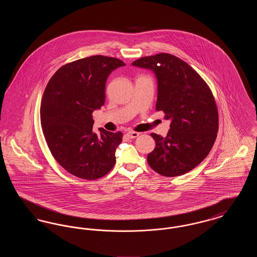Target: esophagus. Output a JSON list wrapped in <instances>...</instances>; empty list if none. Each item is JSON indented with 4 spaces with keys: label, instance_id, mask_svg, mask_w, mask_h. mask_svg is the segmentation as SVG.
I'll use <instances>...</instances> for the list:
<instances>
[{
    "label": "esophagus",
    "instance_id": "obj_1",
    "mask_svg": "<svg viewBox=\"0 0 257 257\" xmlns=\"http://www.w3.org/2000/svg\"><path fill=\"white\" fill-rule=\"evenodd\" d=\"M126 135H127V137H128V138H130V139H135V138L139 137L140 133H138V132H134V131H129V132H127V133H126Z\"/></svg>",
    "mask_w": 257,
    "mask_h": 257
}]
</instances>
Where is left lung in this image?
Returning <instances> with one entry per match:
<instances>
[{
	"instance_id": "1",
	"label": "left lung",
	"mask_w": 257,
	"mask_h": 257,
	"mask_svg": "<svg viewBox=\"0 0 257 257\" xmlns=\"http://www.w3.org/2000/svg\"><path fill=\"white\" fill-rule=\"evenodd\" d=\"M132 65L149 69L157 79L156 110L171 120L166 138L152 133L156 147L148 165L163 176H179L206 158L219 129L214 96L204 80L188 63L171 54L141 58Z\"/></svg>"
}]
</instances>
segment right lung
<instances>
[{"label":"right lung","instance_id":"add662e5","mask_svg":"<svg viewBox=\"0 0 257 257\" xmlns=\"http://www.w3.org/2000/svg\"><path fill=\"white\" fill-rule=\"evenodd\" d=\"M122 61L92 56L67 63L52 76L40 106V122L56 161L75 176L95 180L115 164L122 133L99 128L93 132V110L105 103L109 75Z\"/></svg>","mask_w":257,"mask_h":257}]
</instances>
